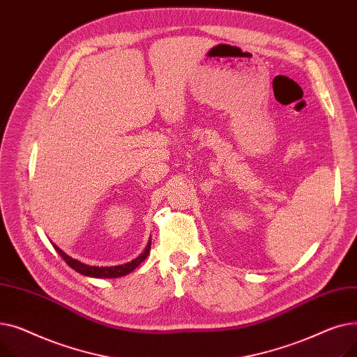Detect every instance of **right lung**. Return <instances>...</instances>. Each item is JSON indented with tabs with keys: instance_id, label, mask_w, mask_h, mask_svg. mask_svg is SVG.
<instances>
[{
	"instance_id": "add662e5",
	"label": "right lung",
	"mask_w": 357,
	"mask_h": 357,
	"mask_svg": "<svg viewBox=\"0 0 357 357\" xmlns=\"http://www.w3.org/2000/svg\"><path fill=\"white\" fill-rule=\"evenodd\" d=\"M56 250L59 252V255L63 257V260L66 261V264L75 269L77 272L85 275V276H96V278H119V276H124L130 272H133L142 261L147 257L149 252H150V243L147 245V248L144 249V252L136 257L135 260L128 261V264H124V265H119V266H89V265H85V264H81L79 260L77 259H72L70 256H68L66 253H63L58 246H54Z\"/></svg>"
}]
</instances>
